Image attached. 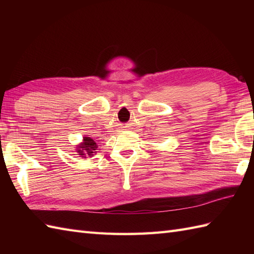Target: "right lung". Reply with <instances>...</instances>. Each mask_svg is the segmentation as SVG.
Listing matches in <instances>:
<instances>
[{"instance_id": "obj_1", "label": "right lung", "mask_w": 254, "mask_h": 254, "mask_svg": "<svg viewBox=\"0 0 254 254\" xmlns=\"http://www.w3.org/2000/svg\"><path fill=\"white\" fill-rule=\"evenodd\" d=\"M76 153L79 155V157L87 158L93 157V156L97 153L98 149V145L94 141L93 138L89 137L88 135H85L83 137V141L76 145Z\"/></svg>"}]
</instances>
